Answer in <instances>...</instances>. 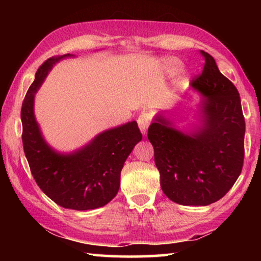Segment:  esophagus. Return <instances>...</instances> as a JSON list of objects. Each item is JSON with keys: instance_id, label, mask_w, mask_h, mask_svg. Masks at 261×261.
<instances>
[{"instance_id": "esophagus-1", "label": "esophagus", "mask_w": 261, "mask_h": 261, "mask_svg": "<svg viewBox=\"0 0 261 261\" xmlns=\"http://www.w3.org/2000/svg\"><path fill=\"white\" fill-rule=\"evenodd\" d=\"M151 115H149L148 113H143L139 115L138 117V125H139V129L141 131V134H143L144 136L147 134V129L149 124H151Z\"/></svg>"}]
</instances>
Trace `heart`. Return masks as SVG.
Wrapping results in <instances>:
<instances>
[{"label":"heart","mask_w":261,"mask_h":261,"mask_svg":"<svg viewBox=\"0 0 261 261\" xmlns=\"http://www.w3.org/2000/svg\"><path fill=\"white\" fill-rule=\"evenodd\" d=\"M165 67L168 71L173 72V71H175V70H177L179 68V61L176 59H173V57H170V59H166Z\"/></svg>","instance_id":"obj_1"}]
</instances>
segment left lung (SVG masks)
<instances>
[{"instance_id":"left-lung-1","label":"left lung","mask_w":261,"mask_h":261,"mask_svg":"<svg viewBox=\"0 0 261 261\" xmlns=\"http://www.w3.org/2000/svg\"><path fill=\"white\" fill-rule=\"evenodd\" d=\"M204 70L191 86L202 96L199 124L176 129L158 114L148 127L163 193L185 206H207L221 199L241 175L244 161L245 121L240 93L202 51Z\"/></svg>"}]
</instances>
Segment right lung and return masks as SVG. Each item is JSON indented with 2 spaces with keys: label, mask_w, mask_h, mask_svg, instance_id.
Instances as JSON below:
<instances>
[{
  "label": "right lung",
  "mask_w": 261,
  "mask_h": 261,
  "mask_svg": "<svg viewBox=\"0 0 261 261\" xmlns=\"http://www.w3.org/2000/svg\"><path fill=\"white\" fill-rule=\"evenodd\" d=\"M72 56L50 57L38 69L21 106V138L31 173L46 196L64 208L87 211L116 196L123 165L143 136L132 121L101 132L71 153L56 152L47 144L35 120L34 96L53 65Z\"/></svg>",
  "instance_id": "add662e5"
}]
</instances>
